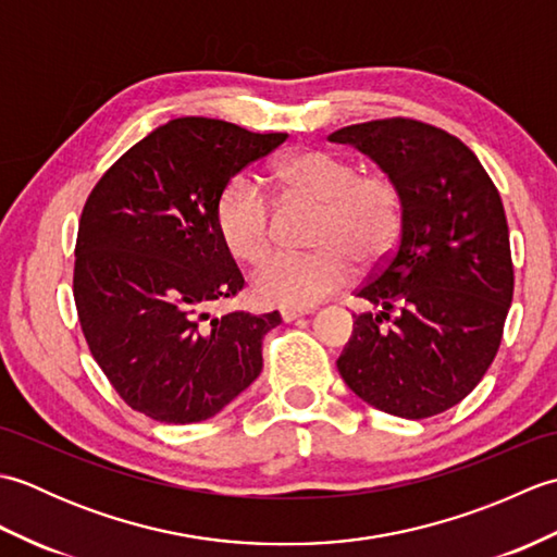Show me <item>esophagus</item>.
I'll use <instances>...</instances> for the list:
<instances>
[{
  "label": "esophagus",
  "mask_w": 557,
  "mask_h": 557,
  "mask_svg": "<svg viewBox=\"0 0 557 557\" xmlns=\"http://www.w3.org/2000/svg\"><path fill=\"white\" fill-rule=\"evenodd\" d=\"M280 315H282V321H285V323H292V321H299V318H304V315H309V311L285 309V311H280Z\"/></svg>",
  "instance_id": "1"
}]
</instances>
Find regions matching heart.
Wrapping results in <instances>:
<instances>
[{
  "label": "heart",
  "instance_id": "obj_1",
  "mask_svg": "<svg viewBox=\"0 0 557 557\" xmlns=\"http://www.w3.org/2000/svg\"><path fill=\"white\" fill-rule=\"evenodd\" d=\"M287 191L323 203L313 230L315 251H272L251 272L253 297L280 309H309L351 280V256L363 265L395 246L401 210L395 184L383 174H361L349 158L309 148L280 162ZM222 242L242 260H256L272 242L275 208L251 172L222 188L215 208Z\"/></svg>",
  "mask_w": 557,
  "mask_h": 557
}]
</instances>
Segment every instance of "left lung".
<instances>
[{
  "instance_id": "obj_1",
  "label": "left lung",
  "mask_w": 557,
  "mask_h": 557,
  "mask_svg": "<svg viewBox=\"0 0 557 557\" xmlns=\"http://www.w3.org/2000/svg\"><path fill=\"white\" fill-rule=\"evenodd\" d=\"M381 168L399 194V242L363 285L337 371L357 397L401 419L465 399L500 347L512 304L510 232L498 188L459 138L409 120L330 134Z\"/></svg>"
}]
</instances>
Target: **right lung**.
Segmentation results:
<instances>
[{"label": "right lung", "mask_w": 557, "mask_h": 557, "mask_svg": "<svg viewBox=\"0 0 557 557\" xmlns=\"http://www.w3.org/2000/svg\"><path fill=\"white\" fill-rule=\"evenodd\" d=\"M285 140L182 116L128 148L86 200L78 321L116 393L150 419L206 421L263 371V337L280 313L208 311L244 287L215 208L234 174Z\"/></svg>", "instance_id": "add662e5"}]
</instances>
